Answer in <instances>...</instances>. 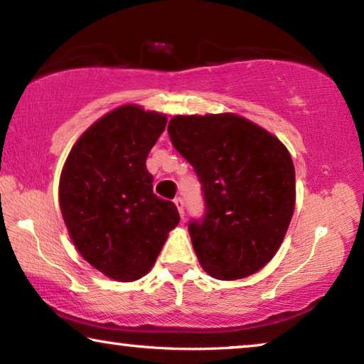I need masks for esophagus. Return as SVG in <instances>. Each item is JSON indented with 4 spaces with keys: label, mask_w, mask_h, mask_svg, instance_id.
Returning a JSON list of instances; mask_svg holds the SVG:
<instances>
[{
    "label": "esophagus",
    "mask_w": 364,
    "mask_h": 364,
    "mask_svg": "<svg viewBox=\"0 0 364 364\" xmlns=\"http://www.w3.org/2000/svg\"><path fill=\"white\" fill-rule=\"evenodd\" d=\"M175 205H176L178 212H180L181 217H184V200L181 199V197H176V199H175Z\"/></svg>",
    "instance_id": "esophagus-1"
}]
</instances>
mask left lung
I'll return each instance as SVG.
<instances>
[{"label":"left lung","mask_w":364,"mask_h":364,"mask_svg":"<svg viewBox=\"0 0 364 364\" xmlns=\"http://www.w3.org/2000/svg\"><path fill=\"white\" fill-rule=\"evenodd\" d=\"M171 144L193 165L205 213L188 225L212 278L242 279L278 252L295 207V170L278 138L234 114L176 115Z\"/></svg>","instance_id":"obj_1"}]
</instances>
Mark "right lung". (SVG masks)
<instances>
[{"instance_id": "1", "label": "right lung", "mask_w": 364, "mask_h": 364, "mask_svg": "<svg viewBox=\"0 0 364 364\" xmlns=\"http://www.w3.org/2000/svg\"><path fill=\"white\" fill-rule=\"evenodd\" d=\"M167 117L127 104L93 123L67 157L59 204L72 242L91 267L128 282L143 278L180 223L154 194L146 159Z\"/></svg>"}]
</instances>
